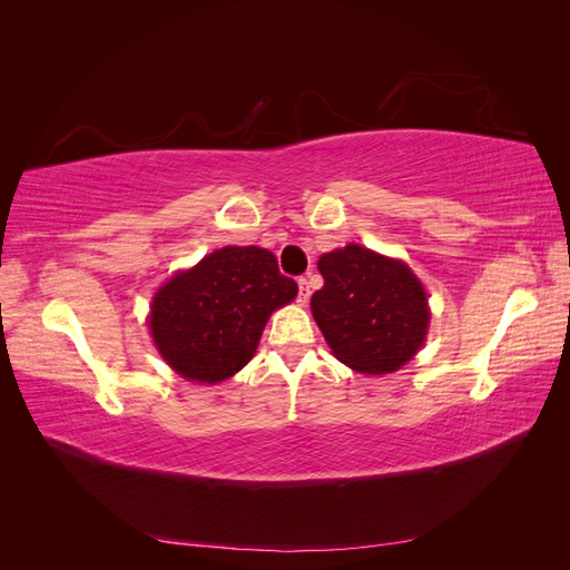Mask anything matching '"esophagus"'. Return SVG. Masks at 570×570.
<instances>
[{"mask_svg": "<svg viewBox=\"0 0 570 570\" xmlns=\"http://www.w3.org/2000/svg\"><path fill=\"white\" fill-rule=\"evenodd\" d=\"M297 285H299V302H302V304H306V302H308V297H312V285H308V281H306V278H299V281H297Z\"/></svg>", "mask_w": 570, "mask_h": 570, "instance_id": "1", "label": "esophagus"}]
</instances>
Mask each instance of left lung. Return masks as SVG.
<instances>
[{
  "instance_id": "1",
  "label": "left lung",
  "mask_w": 570,
  "mask_h": 570,
  "mask_svg": "<svg viewBox=\"0 0 570 570\" xmlns=\"http://www.w3.org/2000/svg\"><path fill=\"white\" fill-rule=\"evenodd\" d=\"M323 287L312 314L327 347L352 371L383 375L402 368L425 342L430 308L413 271L361 245L318 258Z\"/></svg>"
}]
</instances>
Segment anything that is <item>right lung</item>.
Wrapping results in <instances>:
<instances>
[{
	"label": "right lung",
	"mask_w": 570,
	"mask_h": 570,
	"mask_svg": "<svg viewBox=\"0 0 570 570\" xmlns=\"http://www.w3.org/2000/svg\"><path fill=\"white\" fill-rule=\"evenodd\" d=\"M295 297L273 252L223 247L159 287L149 331L170 368L212 385L247 366L268 316Z\"/></svg>",
	"instance_id": "add662e5"
}]
</instances>
